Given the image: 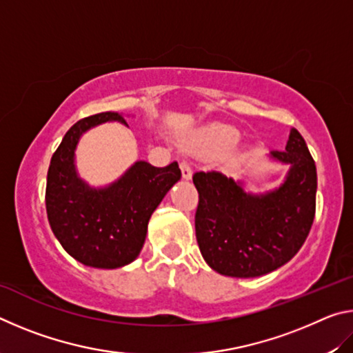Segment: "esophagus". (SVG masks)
Masks as SVG:
<instances>
[{"label": "esophagus", "instance_id": "34e87169", "mask_svg": "<svg viewBox=\"0 0 353 353\" xmlns=\"http://www.w3.org/2000/svg\"><path fill=\"white\" fill-rule=\"evenodd\" d=\"M181 171H182V177L185 181H190L191 176H193V171H191L190 165L187 162H181Z\"/></svg>", "mask_w": 353, "mask_h": 353}]
</instances>
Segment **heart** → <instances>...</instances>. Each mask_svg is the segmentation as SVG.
I'll use <instances>...</instances> for the list:
<instances>
[{
    "label": "heart",
    "mask_w": 353,
    "mask_h": 353,
    "mask_svg": "<svg viewBox=\"0 0 353 353\" xmlns=\"http://www.w3.org/2000/svg\"><path fill=\"white\" fill-rule=\"evenodd\" d=\"M241 132L230 124H212L191 139V145L207 152H221L235 146Z\"/></svg>",
    "instance_id": "1"
}]
</instances>
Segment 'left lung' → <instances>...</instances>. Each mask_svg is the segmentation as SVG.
I'll use <instances>...</instances> for the list:
<instances>
[{
    "label": "left lung",
    "mask_w": 353,
    "mask_h": 353,
    "mask_svg": "<svg viewBox=\"0 0 353 353\" xmlns=\"http://www.w3.org/2000/svg\"><path fill=\"white\" fill-rule=\"evenodd\" d=\"M270 159L288 165L285 181L266 193L219 171L193 176L199 193L196 240L207 265L223 276L249 279L276 271L305 243L316 210L318 176L305 140L292 128L285 151Z\"/></svg>",
    "instance_id": "1"
}]
</instances>
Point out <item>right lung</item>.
Segmentation results:
<instances>
[{
  "label": "right lung",
  "instance_id": "obj_1",
  "mask_svg": "<svg viewBox=\"0 0 353 353\" xmlns=\"http://www.w3.org/2000/svg\"><path fill=\"white\" fill-rule=\"evenodd\" d=\"M128 126L123 113L104 112L71 126L52 154L46 181V213L52 232L82 265L117 270L140 255L151 214L172 185L181 181L177 162L155 168L139 160L105 187H92L76 170L81 137L103 123Z\"/></svg>",
  "mask_w": 353,
  "mask_h": 353
}]
</instances>
